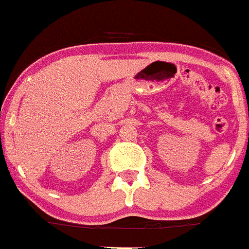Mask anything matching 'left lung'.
Returning a JSON list of instances; mask_svg holds the SVG:
<instances>
[{
    "mask_svg": "<svg viewBox=\"0 0 249 249\" xmlns=\"http://www.w3.org/2000/svg\"><path fill=\"white\" fill-rule=\"evenodd\" d=\"M248 137H249V133H248Z\"/></svg>",
    "mask_w": 249,
    "mask_h": 249,
    "instance_id": "8db88e82",
    "label": "left lung"
}]
</instances>
